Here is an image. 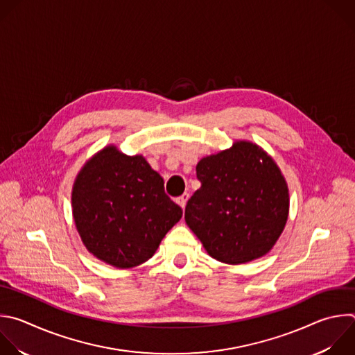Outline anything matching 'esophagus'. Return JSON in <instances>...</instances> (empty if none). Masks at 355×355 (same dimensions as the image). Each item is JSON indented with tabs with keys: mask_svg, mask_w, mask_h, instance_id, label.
I'll use <instances>...</instances> for the list:
<instances>
[{
	"mask_svg": "<svg viewBox=\"0 0 355 355\" xmlns=\"http://www.w3.org/2000/svg\"><path fill=\"white\" fill-rule=\"evenodd\" d=\"M188 199H189V193H182L180 198H177V203H178L182 209H185Z\"/></svg>",
	"mask_w": 355,
	"mask_h": 355,
	"instance_id": "1",
	"label": "esophagus"
}]
</instances>
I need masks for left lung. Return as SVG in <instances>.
Masks as SVG:
<instances>
[{
    "label": "left lung",
    "mask_w": 355,
    "mask_h": 355,
    "mask_svg": "<svg viewBox=\"0 0 355 355\" xmlns=\"http://www.w3.org/2000/svg\"><path fill=\"white\" fill-rule=\"evenodd\" d=\"M200 188L185 207V221L206 252L227 265L265 257L276 245L290 210L287 181L273 157L251 141L196 164Z\"/></svg>",
    "instance_id": "left-lung-1"
}]
</instances>
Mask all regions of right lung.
<instances>
[{
	"mask_svg": "<svg viewBox=\"0 0 355 355\" xmlns=\"http://www.w3.org/2000/svg\"><path fill=\"white\" fill-rule=\"evenodd\" d=\"M72 216L86 250L98 261L130 269L149 261L182 217L164 181L142 155L107 145L78 173Z\"/></svg>",
	"mask_w": 355,
	"mask_h": 355,
	"instance_id": "right-lung-1",
	"label": "right lung"
}]
</instances>
